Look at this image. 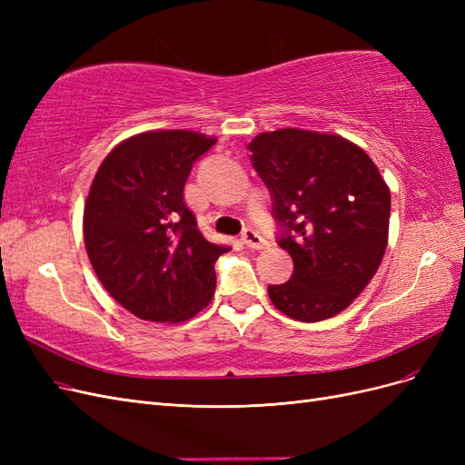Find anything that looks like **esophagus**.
<instances>
[{"label": "esophagus", "mask_w": 465, "mask_h": 465, "mask_svg": "<svg viewBox=\"0 0 465 465\" xmlns=\"http://www.w3.org/2000/svg\"><path fill=\"white\" fill-rule=\"evenodd\" d=\"M242 242L248 248H252V250H263V248L270 246V242H267L265 238L258 231H254V229H246L242 232Z\"/></svg>", "instance_id": "34e87169"}]
</instances>
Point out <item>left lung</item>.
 <instances>
[{
    "label": "left lung",
    "instance_id": "1",
    "mask_svg": "<svg viewBox=\"0 0 465 465\" xmlns=\"http://www.w3.org/2000/svg\"><path fill=\"white\" fill-rule=\"evenodd\" d=\"M250 161L273 200L277 244L294 270L267 292L299 322L340 314L384 258L390 190L372 159L333 134L297 128L265 132L248 145Z\"/></svg>",
    "mask_w": 465,
    "mask_h": 465
}]
</instances>
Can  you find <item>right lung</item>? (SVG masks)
Returning <instances> with one entry per match:
<instances>
[{
  "label": "right lung",
  "instance_id": "add662e5",
  "mask_svg": "<svg viewBox=\"0 0 465 465\" xmlns=\"http://www.w3.org/2000/svg\"><path fill=\"white\" fill-rule=\"evenodd\" d=\"M215 137L145 132L108 153L91 184L83 236L96 277L125 311L149 322H186L215 292L211 244L184 202L192 164Z\"/></svg>",
  "mask_w": 465,
  "mask_h": 465
}]
</instances>
